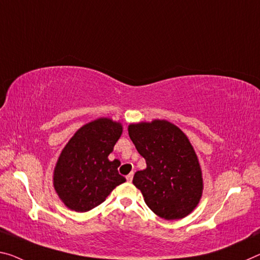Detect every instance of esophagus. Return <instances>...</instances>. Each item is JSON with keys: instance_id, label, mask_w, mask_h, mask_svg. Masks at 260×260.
Returning a JSON list of instances; mask_svg holds the SVG:
<instances>
[{"instance_id": "obj_1", "label": "esophagus", "mask_w": 260, "mask_h": 260, "mask_svg": "<svg viewBox=\"0 0 260 260\" xmlns=\"http://www.w3.org/2000/svg\"><path fill=\"white\" fill-rule=\"evenodd\" d=\"M133 176H134V174H133V172H131V174L129 175H127L126 176V179H127V182H132V180H133Z\"/></svg>"}]
</instances>
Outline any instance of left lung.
<instances>
[{"label":"left lung","mask_w":260,"mask_h":260,"mask_svg":"<svg viewBox=\"0 0 260 260\" xmlns=\"http://www.w3.org/2000/svg\"><path fill=\"white\" fill-rule=\"evenodd\" d=\"M128 134L145 170L135 172L133 184L148 207L166 220H179L194 211L204 182L196 150L184 132L168 120L131 123Z\"/></svg>","instance_id":"8db88e82"}]
</instances>
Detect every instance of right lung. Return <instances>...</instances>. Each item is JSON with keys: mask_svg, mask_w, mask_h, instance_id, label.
Listing matches in <instances>:
<instances>
[{"mask_svg": "<svg viewBox=\"0 0 260 260\" xmlns=\"http://www.w3.org/2000/svg\"><path fill=\"white\" fill-rule=\"evenodd\" d=\"M121 134V122L98 118L78 128L69 140L53 172V186L66 207L88 212L126 182L118 172L119 160L109 159Z\"/></svg>", "mask_w": 260, "mask_h": 260, "instance_id": "obj_1", "label": "right lung"}]
</instances>
